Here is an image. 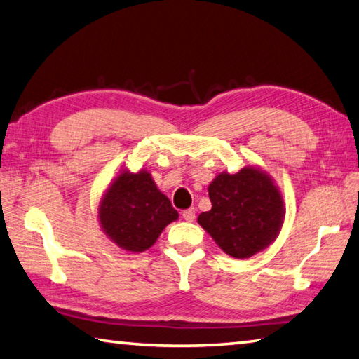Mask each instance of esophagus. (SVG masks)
Instances as JSON below:
<instances>
[{
    "label": "esophagus",
    "instance_id": "1",
    "mask_svg": "<svg viewBox=\"0 0 359 359\" xmlns=\"http://www.w3.org/2000/svg\"><path fill=\"white\" fill-rule=\"evenodd\" d=\"M194 214H196V210H194V208H190L182 212V218H184L185 222H193L194 217H196Z\"/></svg>",
    "mask_w": 359,
    "mask_h": 359
}]
</instances>
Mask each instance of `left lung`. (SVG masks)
<instances>
[{
  "label": "left lung",
  "instance_id": "1",
  "mask_svg": "<svg viewBox=\"0 0 359 359\" xmlns=\"http://www.w3.org/2000/svg\"><path fill=\"white\" fill-rule=\"evenodd\" d=\"M212 209L198 217L224 253L248 258L274 242L283 222V201L269 175L255 168L222 172L209 185Z\"/></svg>",
  "mask_w": 359,
  "mask_h": 359
}]
</instances>
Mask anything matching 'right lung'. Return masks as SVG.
Instances as JSON below:
<instances>
[{
	"instance_id": "add662e5",
	"label": "right lung",
	"mask_w": 359,
	"mask_h": 359,
	"mask_svg": "<svg viewBox=\"0 0 359 359\" xmlns=\"http://www.w3.org/2000/svg\"><path fill=\"white\" fill-rule=\"evenodd\" d=\"M177 218V210L145 171L121 172L109 187L100 208L104 233L128 252L147 250Z\"/></svg>"
}]
</instances>
